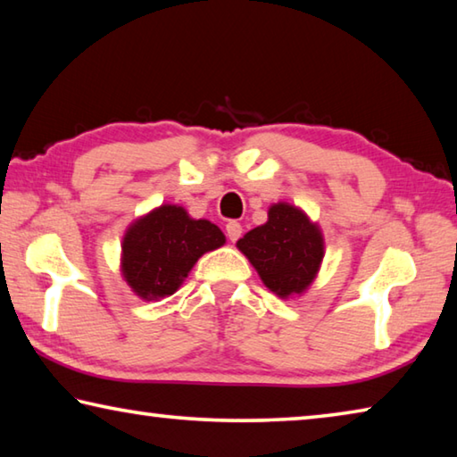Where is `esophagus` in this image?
<instances>
[{"instance_id":"1","label":"esophagus","mask_w":457,"mask_h":457,"mask_svg":"<svg viewBox=\"0 0 457 457\" xmlns=\"http://www.w3.org/2000/svg\"><path fill=\"white\" fill-rule=\"evenodd\" d=\"M226 234L231 239V242H237L239 236H242V226L237 221H229L226 226Z\"/></svg>"}]
</instances>
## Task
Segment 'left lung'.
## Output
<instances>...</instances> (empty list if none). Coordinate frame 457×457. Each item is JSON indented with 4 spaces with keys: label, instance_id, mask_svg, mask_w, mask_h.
I'll use <instances>...</instances> for the list:
<instances>
[{
    "label": "left lung",
    "instance_id": "8db88e82",
    "mask_svg": "<svg viewBox=\"0 0 457 457\" xmlns=\"http://www.w3.org/2000/svg\"><path fill=\"white\" fill-rule=\"evenodd\" d=\"M236 245L256 268L266 288L280 298L304 294L324 258L319 223L284 201L270 205L268 221L247 231Z\"/></svg>",
    "mask_w": 457,
    "mask_h": 457
}]
</instances>
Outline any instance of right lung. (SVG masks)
<instances>
[{
  "mask_svg": "<svg viewBox=\"0 0 457 457\" xmlns=\"http://www.w3.org/2000/svg\"><path fill=\"white\" fill-rule=\"evenodd\" d=\"M226 244L223 231L193 220L181 205L163 204L127 228L120 244V272L138 298L171 296L195 262Z\"/></svg>",
  "mask_w": 457,
  "mask_h": 457,
  "instance_id": "add662e5",
  "label": "right lung"
}]
</instances>
